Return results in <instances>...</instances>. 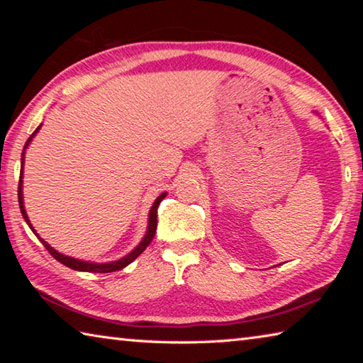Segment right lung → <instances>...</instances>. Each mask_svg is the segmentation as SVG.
<instances>
[{
  "label": "right lung",
  "mask_w": 363,
  "mask_h": 363,
  "mask_svg": "<svg viewBox=\"0 0 363 363\" xmlns=\"http://www.w3.org/2000/svg\"><path fill=\"white\" fill-rule=\"evenodd\" d=\"M41 130V125L36 128V130L33 131L32 136L28 138V140L26 143V145H23V152H22V158H21V179H19V190H17V195H19V206H21V213L23 219H26V223L28 224L30 229H32V232L35 233L36 237L40 238V242L45 245L46 250L51 253L54 257L59 262H62L64 266L70 267L73 270H78V272H101V274H107V272H115V270H120V269H125L126 266H130V264L136 259L138 256H140V253L149 247L150 242L153 240V237H155V230H157V210H158V205L162 203V200L167 196V192H163L162 195L157 196V200L153 201V205L150 208L149 211V220H147V230H145V235L143 237V240L139 242V245L136 248H134L133 251H130L126 256L120 257V259L116 261H110V262H91V261H83V259H78V257H72V256H67V255H62L59 253L57 250H54L51 245H49L48 242L43 240V238L36 233V230L33 229L32 223H30V219L27 216V211H26V206H23V192H22V187H23V162H26V150L28 149L30 143H32L33 138L36 136V133H38Z\"/></svg>",
  "instance_id": "obj_1"
}]
</instances>
